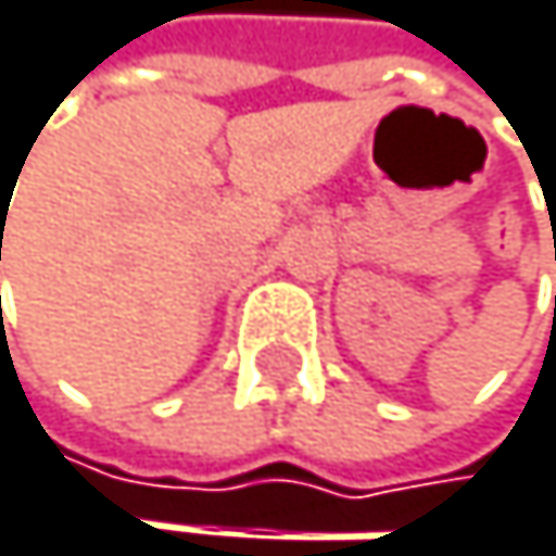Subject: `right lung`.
Wrapping results in <instances>:
<instances>
[{
	"label": "right lung",
	"instance_id": "add662e5",
	"mask_svg": "<svg viewBox=\"0 0 556 556\" xmlns=\"http://www.w3.org/2000/svg\"><path fill=\"white\" fill-rule=\"evenodd\" d=\"M0 242H2V239H0ZM0 260H2V245H0Z\"/></svg>",
	"mask_w": 556,
	"mask_h": 556
}]
</instances>
